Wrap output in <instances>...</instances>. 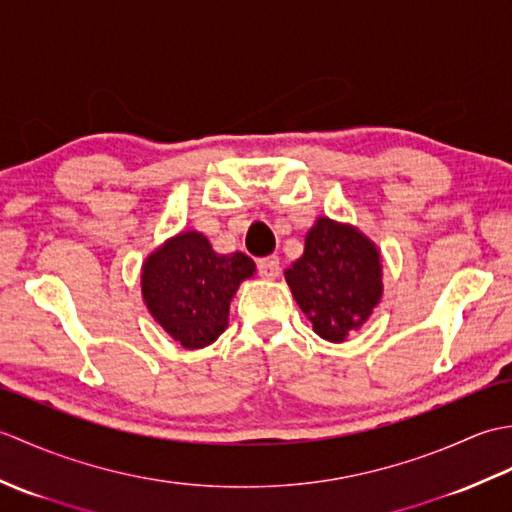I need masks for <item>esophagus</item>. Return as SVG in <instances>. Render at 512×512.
Returning <instances> with one entry per match:
<instances>
[{
	"label": "esophagus",
	"instance_id": "obj_1",
	"mask_svg": "<svg viewBox=\"0 0 512 512\" xmlns=\"http://www.w3.org/2000/svg\"><path fill=\"white\" fill-rule=\"evenodd\" d=\"M257 270H259V275H262V277L275 279L279 275V270H281L279 257L277 255H268V257L257 259Z\"/></svg>",
	"mask_w": 512,
	"mask_h": 512
}]
</instances>
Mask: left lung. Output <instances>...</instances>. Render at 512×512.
<instances>
[{
    "instance_id": "obj_1",
    "label": "left lung",
    "mask_w": 512,
    "mask_h": 512,
    "mask_svg": "<svg viewBox=\"0 0 512 512\" xmlns=\"http://www.w3.org/2000/svg\"><path fill=\"white\" fill-rule=\"evenodd\" d=\"M376 246L352 226L319 217L286 281L312 330L332 343L356 330L383 295Z\"/></svg>"
}]
</instances>
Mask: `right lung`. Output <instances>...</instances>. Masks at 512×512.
Masks as SVG:
<instances>
[{
	"label": "right lung",
	"instance_id": "right-lung-1",
	"mask_svg": "<svg viewBox=\"0 0 512 512\" xmlns=\"http://www.w3.org/2000/svg\"><path fill=\"white\" fill-rule=\"evenodd\" d=\"M244 253L217 255L202 233H180L143 266L149 312L182 347L213 343L228 325V303L237 286L253 277Z\"/></svg>",
	"mask_w": 512,
	"mask_h": 512
}]
</instances>
